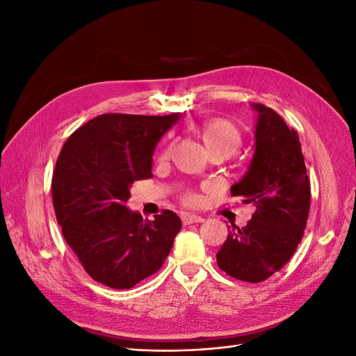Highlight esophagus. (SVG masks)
Returning a JSON list of instances; mask_svg holds the SVG:
<instances>
[{"mask_svg": "<svg viewBox=\"0 0 356 356\" xmlns=\"http://www.w3.org/2000/svg\"><path fill=\"white\" fill-rule=\"evenodd\" d=\"M204 218L200 217V215H196V213H188V212H184L182 213V221H184V224H193V222H202Z\"/></svg>", "mask_w": 356, "mask_h": 356, "instance_id": "1", "label": "esophagus"}]
</instances>
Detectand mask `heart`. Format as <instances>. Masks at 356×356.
I'll use <instances>...</instances> for the list:
<instances>
[{
    "instance_id": "b5f03b06",
    "label": "heart",
    "mask_w": 356,
    "mask_h": 356,
    "mask_svg": "<svg viewBox=\"0 0 356 356\" xmlns=\"http://www.w3.org/2000/svg\"><path fill=\"white\" fill-rule=\"evenodd\" d=\"M197 135L200 136L202 143L207 148V152H222L227 156H232L241 145V132L233 123L222 120V118H213L202 123L197 127ZM169 156V148L163 153V157ZM188 200H193L190 196Z\"/></svg>"
}]
</instances>
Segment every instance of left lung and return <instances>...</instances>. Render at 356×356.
Returning a JSON list of instances; mask_svg holds the SVG:
<instances>
[{"label": "left lung", "instance_id": "left-lung-1", "mask_svg": "<svg viewBox=\"0 0 356 356\" xmlns=\"http://www.w3.org/2000/svg\"><path fill=\"white\" fill-rule=\"evenodd\" d=\"M251 106L257 113L254 154L230 191L252 203L255 212L245 227L230 230L217 263L239 281L257 284L281 270L296 252L309 217L310 182L297 132L268 106Z\"/></svg>", "mask_w": 356, "mask_h": 356}]
</instances>
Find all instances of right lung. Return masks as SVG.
Listing matches in <instances>:
<instances>
[{"label": "right lung", "mask_w": 356, "mask_h": 356, "mask_svg": "<svg viewBox=\"0 0 356 356\" xmlns=\"http://www.w3.org/2000/svg\"><path fill=\"white\" fill-rule=\"evenodd\" d=\"M179 118L102 114L62 147L51 179L53 207L63 238L96 282L129 289L169 255L182 225L178 215L166 209L143 220L126 203L135 181L153 177L156 145Z\"/></svg>", "instance_id": "1"}]
</instances>
